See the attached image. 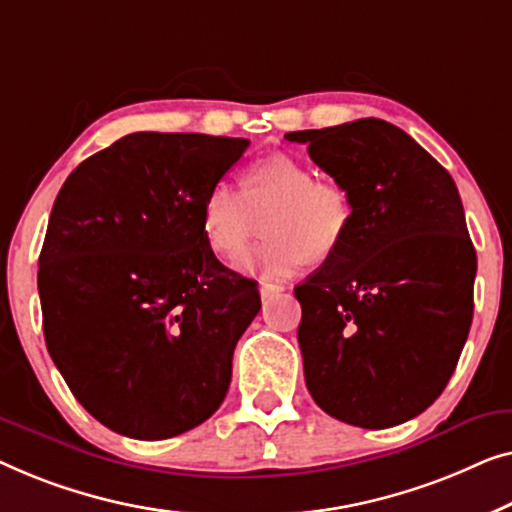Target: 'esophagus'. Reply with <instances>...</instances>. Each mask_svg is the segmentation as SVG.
I'll list each match as a JSON object with an SVG mask.
<instances>
[{
  "label": "esophagus",
  "mask_w": 512,
  "mask_h": 512,
  "mask_svg": "<svg viewBox=\"0 0 512 512\" xmlns=\"http://www.w3.org/2000/svg\"><path fill=\"white\" fill-rule=\"evenodd\" d=\"M278 292H283V290H280L278 285H271V283H259V297H262L264 301H266V299H271V297H276Z\"/></svg>",
  "instance_id": "obj_1"
}]
</instances>
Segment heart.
<instances>
[{"label":"heart","instance_id":"heart-1","mask_svg":"<svg viewBox=\"0 0 512 512\" xmlns=\"http://www.w3.org/2000/svg\"><path fill=\"white\" fill-rule=\"evenodd\" d=\"M265 220L270 239L242 252ZM352 225V199L334 178H313V171L292 155H269L241 174V192L227 183L213 185L201 204L206 243L236 269L264 280H287L306 257L334 255Z\"/></svg>","mask_w":512,"mask_h":512}]
</instances>
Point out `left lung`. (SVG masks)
<instances>
[{"label": "left lung", "mask_w": 512, "mask_h": 512, "mask_svg": "<svg viewBox=\"0 0 512 512\" xmlns=\"http://www.w3.org/2000/svg\"><path fill=\"white\" fill-rule=\"evenodd\" d=\"M285 139L352 199L341 248L294 287L306 387L336 420L394 427L441 397L471 329L478 264L457 185L378 118Z\"/></svg>", "instance_id": "8db88e82"}]
</instances>
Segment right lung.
<instances>
[{"label": "right lung", "instance_id": "add662e5", "mask_svg": "<svg viewBox=\"0 0 512 512\" xmlns=\"http://www.w3.org/2000/svg\"><path fill=\"white\" fill-rule=\"evenodd\" d=\"M248 143L127 134L57 194L39 255L43 336L81 406L122 436L190 431L229 390L262 301L213 255L201 204Z\"/></svg>", "mask_w": 512, "mask_h": 512}]
</instances>
